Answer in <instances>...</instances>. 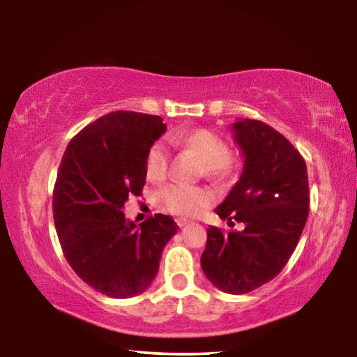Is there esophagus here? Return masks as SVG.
Masks as SVG:
<instances>
[{"label":"esophagus","mask_w":357,"mask_h":357,"mask_svg":"<svg viewBox=\"0 0 357 357\" xmlns=\"http://www.w3.org/2000/svg\"><path fill=\"white\" fill-rule=\"evenodd\" d=\"M176 223H178V227H185V225H189L190 220H189V219H183V217H179V219H176Z\"/></svg>","instance_id":"1"}]
</instances>
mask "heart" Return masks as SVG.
I'll return each mask as SVG.
<instances>
[{
  "mask_svg": "<svg viewBox=\"0 0 357 357\" xmlns=\"http://www.w3.org/2000/svg\"><path fill=\"white\" fill-rule=\"evenodd\" d=\"M172 143L192 151L203 160V172L213 178H227L236 168V157L228 151L223 138L209 129H193L176 132L172 135ZM144 170L149 179L159 181L168 172V149L162 142L151 144L144 159ZM155 202L160 209L168 213L192 217L202 213L214 202V193L206 187L168 184L155 193Z\"/></svg>",
  "mask_w": 357,
  "mask_h": 357,
  "instance_id": "b5f03b06",
  "label": "heart"
}]
</instances>
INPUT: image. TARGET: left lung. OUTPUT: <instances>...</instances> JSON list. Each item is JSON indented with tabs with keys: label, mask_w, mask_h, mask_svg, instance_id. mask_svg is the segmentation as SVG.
Returning a JSON list of instances; mask_svg holds the SVG:
<instances>
[{
	"label": "left lung",
	"mask_w": 357,
	"mask_h": 357,
	"mask_svg": "<svg viewBox=\"0 0 357 357\" xmlns=\"http://www.w3.org/2000/svg\"><path fill=\"white\" fill-rule=\"evenodd\" d=\"M231 130L244 170L215 213L244 229L208 228L202 268L222 291L244 294L273 280L293 255L309 217V178L304 157L271 126L239 119Z\"/></svg>",
	"instance_id": "left-lung-1"
}]
</instances>
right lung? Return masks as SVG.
<instances>
[{"label":"right lung","instance_id":"right-lung-1","mask_svg":"<svg viewBox=\"0 0 357 357\" xmlns=\"http://www.w3.org/2000/svg\"><path fill=\"white\" fill-rule=\"evenodd\" d=\"M165 130L155 114L112 112L78 132L59 164L53 189L59 244L75 274L108 298L144 291L178 231L170 215L155 214L137 228L121 211L142 193L146 153Z\"/></svg>","mask_w":357,"mask_h":357}]
</instances>
